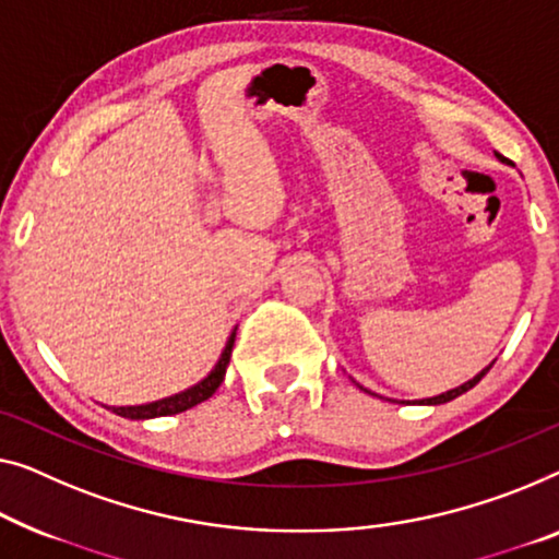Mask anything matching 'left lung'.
Returning a JSON list of instances; mask_svg holds the SVG:
<instances>
[{
  "label": "left lung",
  "instance_id": "obj_1",
  "mask_svg": "<svg viewBox=\"0 0 559 559\" xmlns=\"http://www.w3.org/2000/svg\"><path fill=\"white\" fill-rule=\"evenodd\" d=\"M499 157V160H502V163H507V157H502V155H497ZM489 366H492V364H489ZM489 366H487V369L485 371H479L477 373V377H474V379H469V381H464V384L462 386H456V389H452V391H447V394H439V396H431V399H421V402L419 404H447V402H452V399H456V396H462L464 394V391H469L472 386H477L479 384V381H481V377H485V373L489 371Z\"/></svg>",
  "mask_w": 559,
  "mask_h": 559
}]
</instances>
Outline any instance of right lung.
I'll use <instances>...</instances> for the list:
<instances>
[{"instance_id":"add662e5","label":"right lung","mask_w":559,"mask_h":559,"mask_svg":"<svg viewBox=\"0 0 559 559\" xmlns=\"http://www.w3.org/2000/svg\"><path fill=\"white\" fill-rule=\"evenodd\" d=\"M233 344H236V331L230 333L228 344H226V348H223L215 369L207 373L203 381H198L195 386L180 391V394H175V396L160 399V402H150V404H140V406H107V409H112L118 416H124V419H155V416H170V414L193 409V406H198L200 402L211 399L215 394V389L223 384V377H226V369H228V361L233 354Z\"/></svg>"}]
</instances>
